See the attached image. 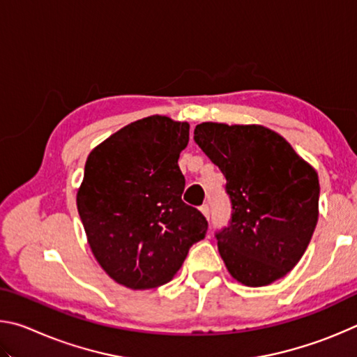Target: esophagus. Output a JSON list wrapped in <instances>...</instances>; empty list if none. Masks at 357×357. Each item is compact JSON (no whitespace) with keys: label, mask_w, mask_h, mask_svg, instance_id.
I'll list each match as a JSON object with an SVG mask.
<instances>
[{"label":"esophagus","mask_w":357,"mask_h":357,"mask_svg":"<svg viewBox=\"0 0 357 357\" xmlns=\"http://www.w3.org/2000/svg\"><path fill=\"white\" fill-rule=\"evenodd\" d=\"M200 211H202V214L206 217V219H209V206H208V204H203V206H200Z\"/></svg>","instance_id":"1"}]
</instances>
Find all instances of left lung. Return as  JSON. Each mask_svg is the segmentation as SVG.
Returning a JSON list of instances; mask_svg holds the SVG:
<instances>
[{"mask_svg": "<svg viewBox=\"0 0 357 357\" xmlns=\"http://www.w3.org/2000/svg\"><path fill=\"white\" fill-rule=\"evenodd\" d=\"M193 138L227 179L233 214L217 233L228 273L245 287L287 275L318 222V173L275 130L259 124L202 123Z\"/></svg>", "mask_w": 357, "mask_h": 357, "instance_id": "8db88e82", "label": "left lung"}]
</instances>
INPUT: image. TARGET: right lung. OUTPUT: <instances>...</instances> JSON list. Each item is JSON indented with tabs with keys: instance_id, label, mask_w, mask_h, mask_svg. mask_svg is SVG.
<instances>
[{
	"instance_id": "add662e5",
	"label": "right lung",
	"mask_w": 357,
	"mask_h": 357,
	"mask_svg": "<svg viewBox=\"0 0 357 357\" xmlns=\"http://www.w3.org/2000/svg\"><path fill=\"white\" fill-rule=\"evenodd\" d=\"M189 123L162 114L134 121L98 144L86 159L77 209L96 261L130 289L170 282L208 222L181 200V151Z\"/></svg>"
}]
</instances>
